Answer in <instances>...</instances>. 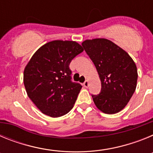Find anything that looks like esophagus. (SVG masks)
I'll use <instances>...</instances> for the list:
<instances>
[{
	"label": "esophagus",
	"instance_id": "esophagus-1",
	"mask_svg": "<svg viewBox=\"0 0 153 153\" xmlns=\"http://www.w3.org/2000/svg\"><path fill=\"white\" fill-rule=\"evenodd\" d=\"M83 86H84L85 87H88V86H89V81L88 80L85 81L84 83H83Z\"/></svg>",
	"mask_w": 153,
	"mask_h": 153
}]
</instances>
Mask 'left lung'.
<instances>
[{"instance_id": "1", "label": "left lung", "mask_w": 153, "mask_h": 153, "mask_svg": "<svg viewBox=\"0 0 153 153\" xmlns=\"http://www.w3.org/2000/svg\"><path fill=\"white\" fill-rule=\"evenodd\" d=\"M82 46L95 65L101 81L100 94L92 95L93 102L104 113L121 111L136 90V63L124 50L107 39L86 40Z\"/></svg>"}]
</instances>
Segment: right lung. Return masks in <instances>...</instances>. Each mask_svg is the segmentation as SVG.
<instances>
[{
	"instance_id": "1",
	"label": "right lung",
	"mask_w": 153,
	"mask_h": 153,
	"mask_svg": "<svg viewBox=\"0 0 153 153\" xmlns=\"http://www.w3.org/2000/svg\"><path fill=\"white\" fill-rule=\"evenodd\" d=\"M83 51L78 43L53 40L40 47L24 71V83L32 102L44 114L60 117L72 109L82 86L72 82L70 63Z\"/></svg>"
}]
</instances>
